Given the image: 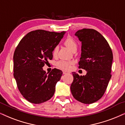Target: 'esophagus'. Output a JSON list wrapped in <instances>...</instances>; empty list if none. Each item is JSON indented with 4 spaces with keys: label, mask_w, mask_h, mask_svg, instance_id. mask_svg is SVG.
<instances>
[{
    "label": "esophagus",
    "mask_w": 125,
    "mask_h": 125,
    "mask_svg": "<svg viewBox=\"0 0 125 125\" xmlns=\"http://www.w3.org/2000/svg\"><path fill=\"white\" fill-rule=\"evenodd\" d=\"M63 72V74H66V73H69V72H68V71H62Z\"/></svg>",
    "instance_id": "34e87169"
}]
</instances>
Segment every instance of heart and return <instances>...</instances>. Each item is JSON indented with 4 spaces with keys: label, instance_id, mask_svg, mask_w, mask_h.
<instances>
[{
    "label": "heart",
    "instance_id": "heart-1",
    "mask_svg": "<svg viewBox=\"0 0 125 125\" xmlns=\"http://www.w3.org/2000/svg\"><path fill=\"white\" fill-rule=\"evenodd\" d=\"M64 44L65 46H66L72 52L76 50L77 48V43L75 41V40L73 38H72L71 37H67L65 38V40L64 41ZM58 52V47H54V49H53L52 54L53 56H56L57 53ZM74 64L73 61H59L57 63V66L59 68L62 69H70L72 65Z\"/></svg>",
    "mask_w": 125,
    "mask_h": 125
}]
</instances>
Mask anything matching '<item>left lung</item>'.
I'll return each instance as SVG.
<instances>
[{
    "label": "left lung",
    "mask_w": 125,
    "mask_h": 125,
    "mask_svg": "<svg viewBox=\"0 0 125 125\" xmlns=\"http://www.w3.org/2000/svg\"><path fill=\"white\" fill-rule=\"evenodd\" d=\"M75 35L82 42L79 68L85 69L87 74L79 76L72 72L71 91L75 99L91 104L99 100L106 91L111 77L113 52L104 37L94 29H82Z\"/></svg>",
    "instance_id": "8db88e82"
}]
</instances>
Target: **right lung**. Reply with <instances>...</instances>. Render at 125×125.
<instances>
[{
	"instance_id": "obj_1",
	"label": "right lung",
	"mask_w": 125,
	"mask_h": 125,
	"mask_svg": "<svg viewBox=\"0 0 125 125\" xmlns=\"http://www.w3.org/2000/svg\"><path fill=\"white\" fill-rule=\"evenodd\" d=\"M65 32L37 30L23 37L14 53V77L18 88L27 101L40 104L54 95L56 85L62 72L54 68L49 73L43 70L48 60L53 59L52 51Z\"/></svg>"
}]
</instances>
